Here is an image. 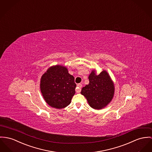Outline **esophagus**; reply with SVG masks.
Segmentation results:
<instances>
[{
  "instance_id": "esophagus-1",
  "label": "esophagus",
  "mask_w": 152,
  "mask_h": 152,
  "mask_svg": "<svg viewBox=\"0 0 152 152\" xmlns=\"http://www.w3.org/2000/svg\"><path fill=\"white\" fill-rule=\"evenodd\" d=\"M82 84H80V83L78 84L77 85V87H76V93H80V91H81V88H82Z\"/></svg>"
}]
</instances>
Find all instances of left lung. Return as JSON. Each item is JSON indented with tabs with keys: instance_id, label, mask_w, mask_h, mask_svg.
Segmentation results:
<instances>
[{
	"instance_id": "8db88e82",
	"label": "left lung",
	"mask_w": 152,
	"mask_h": 152,
	"mask_svg": "<svg viewBox=\"0 0 152 152\" xmlns=\"http://www.w3.org/2000/svg\"><path fill=\"white\" fill-rule=\"evenodd\" d=\"M88 79L89 84L83 87L81 94L92 108L102 109L113 98L115 90L114 83L105 70L99 75H96V70H92Z\"/></svg>"
}]
</instances>
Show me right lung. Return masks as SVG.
<instances>
[{
	"label": "right lung",
	"instance_id": "right-lung-1",
	"mask_svg": "<svg viewBox=\"0 0 152 152\" xmlns=\"http://www.w3.org/2000/svg\"><path fill=\"white\" fill-rule=\"evenodd\" d=\"M76 84L68 68L56 65L48 68L40 79V88L48 105L62 109L69 105L75 94Z\"/></svg>",
	"mask_w": 152,
	"mask_h": 152
}]
</instances>
